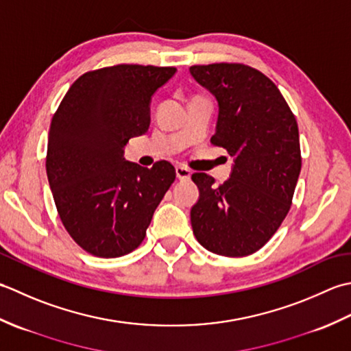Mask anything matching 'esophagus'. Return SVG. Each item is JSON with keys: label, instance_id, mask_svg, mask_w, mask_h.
Instances as JSON below:
<instances>
[{"label": "esophagus", "instance_id": "34e87169", "mask_svg": "<svg viewBox=\"0 0 351 351\" xmlns=\"http://www.w3.org/2000/svg\"><path fill=\"white\" fill-rule=\"evenodd\" d=\"M176 174H177V178L178 180H182V182H184V180H189L191 178V171L186 168V167H176Z\"/></svg>", "mask_w": 351, "mask_h": 351}]
</instances>
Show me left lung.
I'll return each instance as SVG.
<instances>
[{"mask_svg": "<svg viewBox=\"0 0 351 351\" xmlns=\"http://www.w3.org/2000/svg\"><path fill=\"white\" fill-rule=\"evenodd\" d=\"M215 95L219 113L212 145L234 159L223 184L194 173L199 199L191 210L197 241L209 252L244 257L256 253L288 215L302 169L294 113L269 78L244 63L189 68Z\"/></svg>", "mask_w": 351, "mask_h": 351, "instance_id": "1", "label": "left lung"}]
</instances>
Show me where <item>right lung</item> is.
<instances>
[{
  "mask_svg": "<svg viewBox=\"0 0 351 351\" xmlns=\"http://www.w3.org/2000/svg\"><path fill=\"white\" fill-rule=\"evenodd\" d=\"M174 66L119 63L71 84L51 119L47 176L63 227L84 252L121 257L138 248L176 180L168 160L144 168L124 145L149 127V99Z\"/></svg>",
  "mask_w": 351,
  "mask_h": 351,
  "instance_id": "right-lung-1",
  "label": "right lung"
}]
</instances>
